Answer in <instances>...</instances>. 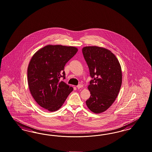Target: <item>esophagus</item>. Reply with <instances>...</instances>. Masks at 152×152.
Masks as SVG:
<instances>
[{
    "instance_id": "34e87169",
    "label": "esophagus",
    "mask_w": 152,
    "mask_h": 152,
    "mask_svg": "<svg viewBox=\"0 0 152 152\" xmlns=\"http://www.w3.org/2000/svg\"><path fill=\"white\" fill-rule=\"evenodd\" d=\"M83 87V86L82 84H79V85H78V86H77V87L78 88V89H80V88H82Z\"/></svg>"
}]
</instances>
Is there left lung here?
Segmentation results:
<instances>
[{
    "mask_svg": "<svg viewBox=\"0 0 152 152\" xmlns=\"http://www.w3.org/2000/svg\"><path fill=\"white\" fill-rule=\"evenodd\" d=\"M82 52L93 78L88 86L91 96L86 105L91 112L99 114L117 97L122 82V69L115 55L105 48L87 46Z\"/></svg>",
    "mask_w": 152,
    "mask_h": 152,
    "instance_id": "left-lung-1",
    "label": "left lung"
}]
</instances>
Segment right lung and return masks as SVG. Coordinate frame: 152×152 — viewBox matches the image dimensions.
Returning <instances> with one entry per match:
<instances>
[{
  "mask_svg": "<svg viewBox=\"0 0 152 152\" xmlns=\"http://www.w3.org/2000/svg\"><path fill=\"white\" fill-rule=\"evenodd\" d=\"M78 50L73 46L48 45L37 51L30 61V92L37 103L49 112L58 110L73 90L60 79L65 78L64 66Z\"/></svg>",
  "mask_w": 152,
  "mask_h": 152,
  "instance_id": "1",
  "label": "right lung"
}]
</instances>
